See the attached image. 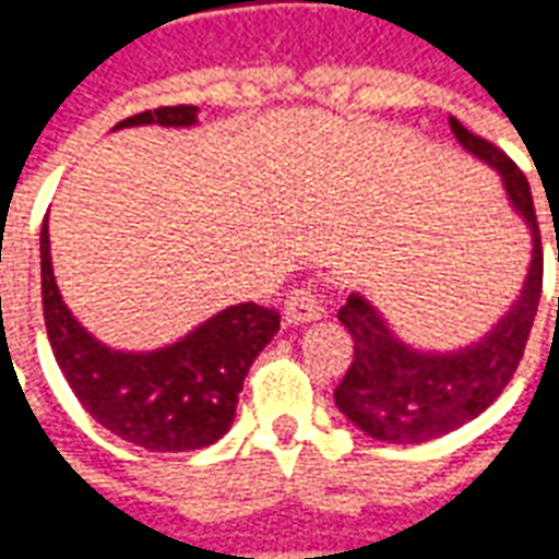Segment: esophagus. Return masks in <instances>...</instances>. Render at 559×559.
Listing matches in <instances>:
<instances>
[{
  "instance_id": "34e87169",
  "label": "esophagus",
  "mask_w": 559,
  "mask_h": 559,
  "mask_svg": "<svg viewBox=\"0 0 559 559\" xmlns=\"http://www.w3.org/2000/svg\"><path fill=\"white\" fill-rule=\"evenodd\" d=\"M320 317H323V305H320V299H317V293L311 287H296L287 296V305H284V323L287 326L311 323V320H320Z\"/></svg>"
}]
</instances>
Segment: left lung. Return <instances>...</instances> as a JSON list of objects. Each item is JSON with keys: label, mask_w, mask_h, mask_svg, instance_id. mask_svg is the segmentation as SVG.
Returning <instances> with one entry per match:
<instances>
[{"label": "left lung", "mask_w": 559, "mask_h": 559, "mask_svg": "<svg viewBox=\"0 0 559 559\" xmlns=\"http://www.w3.org/2000/svg\"><path fill=\"white\" fill-rule=\"evenodd\" d=\"M449 126L461 146L503 176L512 206L533 233V260L512 311L479 344L455 353L413 350L359 293L347 299L338 320L350 332L353 362L335 389V404L359 431L386 443H425L488 411L515 374L539 311L542 239L527 176L503 148L467 131L455 116Z\"/></svg>", "instance_id": "left-lung-1"}]
</instances>
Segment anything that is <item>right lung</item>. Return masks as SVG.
<instances>
[{
    "label": "right lung",
    "mask_w": 559,
    "mask_h": 559,
    "mask_svg": "<svg viewBox=\"0 0 559 559\" xmlns=\"http://www.w3.org/2000/svg\"><path fill=\"white\" fill-rule=\"evenodd\" d=\"M197 107L176 104L128 116L116 128H188ZM41 302L47 338L83 411L107 431L148 452H188L221 440L236 416L248 368L281 329L275 308L242 302L152 353L104 347L71 317L50 266V236L41 224Z\"/></svg>",
    "instance_id": "add662e5"
}]
</instances>
